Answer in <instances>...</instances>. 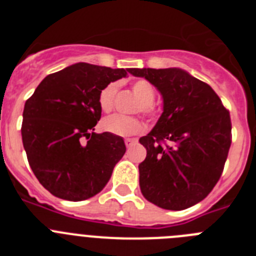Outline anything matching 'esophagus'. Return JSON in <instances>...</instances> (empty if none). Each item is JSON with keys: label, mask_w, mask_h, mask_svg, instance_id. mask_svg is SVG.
Listing matches in <instances>:
<instances>
[{"label": "esophagus", "mask_w": 256, "mask_h": 256, "mask_svg": "<svg viewBox=\"0 0 256 256\" xmlns=\"http://www.w3.org/2000/svg\"><path fill=\"white\" fill-rule=\"evenodd\" d=\"M136 142H137V141H136V140H132V138H126V140H124V144H126V148H132V146L136 144Z\"/></svg>", "instance_id": "34e87169"}]
</instances>
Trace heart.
Wrapping results in <instances>:
<instances>
[{
    "instance_id": "heart-1",
    "label": "heart",
    "mask_w": 256,
    "mask_h": 256,
    "mask_svg": "<svg viewBox=\"0 0 256 256\" xmlns=\"http://www.w3.org/2000/svg\"><path fill=\"white\" fill-rule=\"evenodd\" d=\"M116 91V83H108L101 90L100 94H98V104L104 112H110L114 108ZM132 91L136 97L141 101L140 104L141 112H144L146 116L151 118V119L156 118L159 112L152 102L155 98V88L152 87V84L146 79H136L132 83ZM101 126L105 132L112 133L115 136H122V137L140 134L144 128V123L137 118H128L120 114L106 116Z\"/></svg>"
}]
</instances>
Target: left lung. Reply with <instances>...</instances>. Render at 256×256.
<instances>
[{"instance_id": "obj_1", "label": "left lung", "mask_w": 256, "mask_h": 256, "mask_svg": "<svg viewBox=\"0 0 256 256\" xmlns=\"http://www.w3.org/2000/svg\"><path fill=\"white\" fill-rule=\"evenodd\" d=\"M152 83L164 112L140 142L144 198L159 208L183 210L209 195L220 178L232 142L230 112L208 83L180 69H130Z\"/></svg>"}]
</instances>
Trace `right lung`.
<instances>
[{"label":"right lung","instance_id":"1","mask_svg":"<svg viewBox=\"0 0 256 256\" xmlns=\"http://www.w3.org/2000/svg\"><path fill=\"white\" fill-rule=\"evenodd\" d=\"M126 72L79 62L47 76L26 100L22 146L37 180L56 198H92L123 158L122 137L94 130L101 118V90Z\"/></svg>","mask_w":256,"mask_h":256}]
</instances>
